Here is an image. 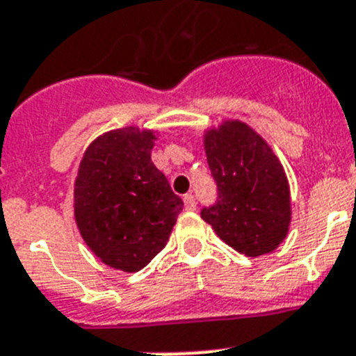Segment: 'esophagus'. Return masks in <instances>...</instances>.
<instances>
[{"mask_svg":"<svg viewBox=\"0 0 356 356\" xmlns=\"http://www.w3.org/2000/svg\"><path fill=\"white\" fill-rule=\"evenodd\" d=\"M184 208L190 209V211H193V209L197 208V200L191 193H186V195H184Z\"/></svg>","mask_w":356,"mask_h":356,"instance_id":"obj_1","label":"esophagus"}]
</instances>
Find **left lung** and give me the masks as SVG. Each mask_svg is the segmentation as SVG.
I'll use <instances>...</instances> for the list:
<instances>
[{
    "mask_svg": "<svg viewBox=\"0 0 356 356\" xmlns=\"http://www.w3.org/2000/svg\"><path fill=\"white\" fill-rule=\"evenodd\" d=\"M206 156L216 200L202 220L245 256L272 252L286 236L290 191L283 166L251 127L227 122L206 136Z\"/></svg>",
    "mask_w": 356,
    "mask_h": 356,
    "instance_id": "obj_1",
    "label": "left lung"
}]
</instances>
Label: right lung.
Here are the masks:
<instances>
[{"mask_svg":"<svg viewBox=\"0 0 356 356\" xmlns=\"http://www.w3.org/2000/svg\"><path fill=\"white\" fill-rule=\"evenodd\" d=\"M156 136L127 127L92 141L75 181L80 234L109 267L138 272L168 242L182 199L154 166Z\"/></svg>","mask_w":356,"mask_h":356,"instance_id":"obj_1","label":"right lung"}]
</instances>
